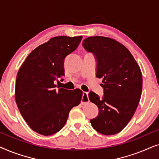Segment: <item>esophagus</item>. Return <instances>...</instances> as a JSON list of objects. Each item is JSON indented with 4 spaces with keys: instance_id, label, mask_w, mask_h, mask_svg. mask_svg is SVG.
Listing matches in <instances>:
<instances>
[{
    "instance_id": "obj_1",
    "label": "esophagus",
    "mask_w": 159,
    "mask_h": 159,
    "mask_svg": "<svg viewBox=\"0 0 159 159\" xmlns=\"http://www.w3.org/2000/svg\"><path fill=\"white\" fill-rule=\"evenodd\" d=\"M89 102V98H88V93L87 92L82 93V98L81 100L82 104H85Z\"/></svg>"
}]
</instances>
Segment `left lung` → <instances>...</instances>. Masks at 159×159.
Returning <instances> with one entry per match:
<instances>
[{"label": "left lung", "instance_id": "left-lung-1", "mask_svg": "<svg viewBox=\"0 0 159 159\" xmlns=\"http://www.w3.org/2000/svg\"><path fill=\"white\" fill-rule=\"evenodd\" d=\"M82 46L96 58V77L103 95L89 93V99L98 106V115L90 119L92 127L105 135L115 134L125 128L135 112L143 88L140 66L125 46L106 37H89Z\"/></svg>", "mask_w": 159, "mask_h": 159}]
</instances>
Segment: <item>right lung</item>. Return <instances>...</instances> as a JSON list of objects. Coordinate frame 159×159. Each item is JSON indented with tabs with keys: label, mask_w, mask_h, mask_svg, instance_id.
<instances>
[{
	"label": "right lung",
	"mask_w": 159,
	"mask_h": 159,
	"mask_svg": "<svg viewBox=\"0 0 159 159\" xmlns=\"http://www.w3.org/2000/svg\"><path fill=\"white\" fill-rule=\"evenodd\" d=\"M82 38L50 39L33 50L19 69L15 100L24 119L39 134L51 135L61 129L70 110L81 102L82 90H57L54 82L64 76L65 58L77 48Z\"/></svg>",
	"instance_id": "1"
}]
</instances>
